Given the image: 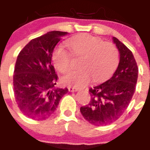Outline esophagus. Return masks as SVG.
<instances>
[{"instance_id": "esophagus-1", "label": "esophagus", "mask_w": 150, "mask_h": 150, "mask_svg": "<svg viewBox=\"0 0 150 150\" xmlns=\"http://www.w3.org/2000/svg\"><path fill=\"white\" fill-rule=\"evenodd\" d=\"M68 90L69 91H78V89L75 87H72V86H69L68 87Z\"/></svg>"}]
</instances>
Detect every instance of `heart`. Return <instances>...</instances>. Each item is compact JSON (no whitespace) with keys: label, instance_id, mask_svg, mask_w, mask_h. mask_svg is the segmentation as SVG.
<instances>
[{"label":"heart","instance_id":"obj_1","mask_svg":"<svg viewBox=\"0 0 150 150\" xmlns=\"http://www.w3.org/2000/svg\"><path fill=\"white\" fill-rule=\"evenodd\" d=\"M67 44L74 56L80 59V69L63 76L64 84L81 87L91 79L94 83L103 82L116 71L120 54L114 44L89 34H79L69 40ZM52 62L55 69L62 74L67 73L73 67L71 54L61 46L53 52Z\"/></svg>","mask_w":150,"mask_h":150}]
</instances>
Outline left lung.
I'll return each mask as SVG.
<instances>
[{"mask_svg":"<svg viewBox=\"0 0 150 150\" xmlns=\"http://www.w3.org/2000/svg\"><path fill=\"white\" fill-rule=\"evenodd\" d=\"M120 51V60L112 77L89 88L91 100L80 107L86 120L97 126L111 124L122 115L135 91L138 67L132 52L116 38H112Z\"/></svg>","mask_w":150,"mask_h":150,"instance_id":"left-lung-1","label":"left lung"}]
</instances>
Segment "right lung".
Wrapping results in <instances>:
<instances>
[{"mask_svg":"<svg viewBox=\"0 0 150 150\" xmlns=\"http://www.w3.org/2000/svg\"><path fill=\"white\" fill-rule=\"evenodd\" d=\"M67 34L54 30L34 38L17 57L13 91L18 107L30 119H48L68 91L67 88H55L59 77L51 62L55 46Z\"/></svg>","mask_w":150,"mask_h":150,"instance_id":"obj_1","label":"right lung"}]
</instances>
